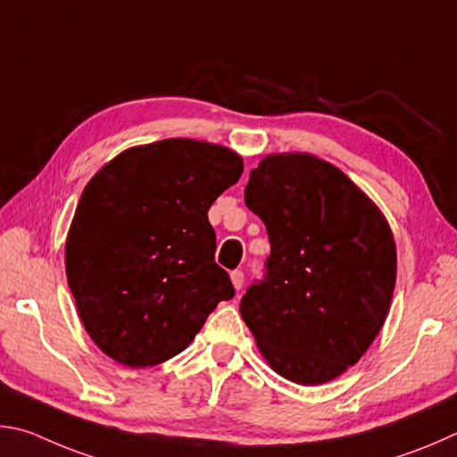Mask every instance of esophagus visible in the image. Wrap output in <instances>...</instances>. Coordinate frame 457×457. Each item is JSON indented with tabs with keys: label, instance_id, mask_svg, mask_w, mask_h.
Masks as SVG:
<instances>
[{
	"label": "esophagus",
	"instance_id": "esophagus-1",
	"mask_svg": "<svg viewBox=\"0 0 457 457\" xmlns=\"http://www.w3.org/2000/svg\"><path fill=\"white\" fill-rule=\"evenodd\" d=\"M230 281H233L237 291L243 289V285H245V273H243V270H233V273H230Z\"/></svg>",
	"mask_w": 457,
	"mask_h": 457
}]
</instances>
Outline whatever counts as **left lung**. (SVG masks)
Returning a JSON list of instances; mask_svg holds the SVG:
<instances>
[{
	"label": "left lung",
	"instance_id": "8db88e82",
	"mask_svg": "<svg viewBox=\"0 0 457 457\" xmlns=\"http://www.w3.org/2000/svg\"><path fill=\"white\" fill-rule=\"evenodd\" d=\"M245 203L265 222L270 254L243 295V321L285 379L331 381L387 317L397 259L386 216L339 168L309 154L262 158Z\"/></svg>",
	"mask_w": 457,
	"mask_h": 457
}]
</instances>
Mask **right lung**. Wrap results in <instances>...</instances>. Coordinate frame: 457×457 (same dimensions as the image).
<instances>
[{
    "instance_id": "add662e5",
    "label": "right lung",
    "mask_w": 457,
    "mask_h": 457,
    "mask_svg": "<svg viewBox=\"0 0 457 457\" xmlns=\"http://www.w3.org/2000/svg\"><path fill=\"white\" fill-rule=\"evenodd\" d=\"M241 174L233 150L170 138L122 152L86 184L66 275L87 335L114 361L152 367L179 355L235 297L214 262L208 208Z\"/></svg>"
}]
</instances>
